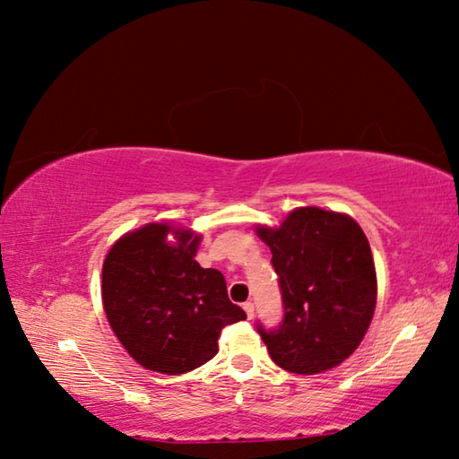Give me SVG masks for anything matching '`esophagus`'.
<instances>
[{
	"instance_id": "esophagus-1",
	"label": "esophagus",
	"mask_w": 459,
	"mask_h": 459,
	"mask_svg": "<svg viewBox=\"0 0 459 459\" xmlns=\"http://www.w3.org/2000/svg\"><path fill=\"white\" fill-rule=\"evenodd\" d=\"M243 309H245V313H247V317L253 319V311H255V309H253L251 300H247V303H243Z\"/></svg>"
}]
</instances>
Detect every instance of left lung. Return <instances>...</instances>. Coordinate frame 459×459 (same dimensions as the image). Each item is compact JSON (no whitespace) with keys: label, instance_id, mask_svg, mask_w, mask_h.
Wrapping results in <instances>:
<instances>
[{"label":"left lung","instance_id":"1","mask_svg":"<svg viewBox=\"0 0 459 459\" xmlns=\"http://www.w3.org/2000/svg\"><path fill=\"white\" fill-rule=\"evenodd\" d=\"M257 235L272 251L284 305L278 327L257 325L272 360L299 375L338 367L365 338L377 303L365 232L351 216L309 206Z\"/></svg>","mask_w":459,"mask_h":459}]
</instances>
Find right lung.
Here are the masks:
<instances>
[{
    "mask_svg": "<svg viewBox=\"0 0 459 459\" xmlns=\"http://www.w3.org/2000/svg\"><path fill=\"white\" fill-rule=\"evenodd\" d=\"M200 241L189 229L150 222L123 235L102 264L111 330L150 371H194L214 359L222 327L247 317L230 303L222 273L195 262Z\"/></svg>",
    "mask_w": 459,
    "mask_h": 459,
    "instance_id": "right-lung-1",
    "label": "right lung"
}]
</instances>
